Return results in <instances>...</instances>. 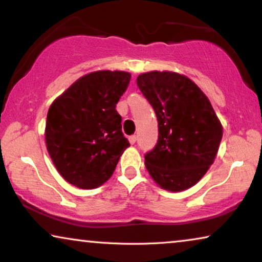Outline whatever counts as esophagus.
Masks as SVG:
<instances>
[{"mask_svg":"<svg viewBox=\"0 0 262 262\" xmlns=\"http://www.w3.org/2000/svg\"><path fill=\"white\" fill-rule=\"evenodd\" d=\"M128 141H130L131 144H135L136 141H137V136H136V135L130 136V137H128Z\"/></svg>","mask_w":262,"mask_h":262,"instance_id":"obj_1","label":"esophagus"}]
</instances>
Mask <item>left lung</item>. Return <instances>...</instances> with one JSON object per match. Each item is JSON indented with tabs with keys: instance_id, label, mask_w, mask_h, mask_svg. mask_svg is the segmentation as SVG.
Wrapping results in <instances>:
<instances>
[{
	"instance_id": "obj_1",
	"label": "left lung",
	"mask_w": 262,
	"mask_h": 262,
	"mask_svg": "<svg viewBox=\"0 0 262 262\" xmlns=\"http://www.w3.org/2000/svg\"><path fill=\"white\" fill-rule=\"evenodd\" d=\"M137 85L159 123L156 145L144 155L146 169L168 191L192 187L213 163L223 136L209 99L188 77L169 71L139 75Z\"/></svg>"
}]
</instances>
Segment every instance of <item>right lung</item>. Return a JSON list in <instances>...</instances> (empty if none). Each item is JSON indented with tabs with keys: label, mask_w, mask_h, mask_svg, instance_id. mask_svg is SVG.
Returning <instances> with one entry per match:
<instances>
[{
	"label": "right lung",
	"mask_w": 262,
	"mask_h": 262,
	"mask_svg": "<svg viewBox=\"0 0 262 262\" xmlns=\"http://www.w3.org/2000/svg\"><path fill=\"white\" fill-rule=\"evenodd\" d=\"M130 80L125 71H95L78 78L50 106L46 146L69 184L96 188L112 177L130 145L116 110Z\"/></svg>",
	"instance_id": "1"
}]
</instances>
